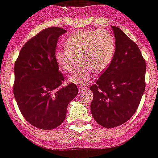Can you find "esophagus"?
Returning a JSON list of instances; mask_svg holds the SVG:
<instances>
[{"label": "esophagus", "mask_w": 158, "mask_h": 158, "mask_svg": "<svg viewBox=\"0 0 158 158\" xmlns=\"http://www.w3.org/2000/svg\"><path fill=\"white\" fill-rule=\"evenodd\" d=\"M84 90H86V88H84V87H79V92L80 93V94H82V91H84Z\"/></svg>", "instance_id": "obj_1"}]
</instances>
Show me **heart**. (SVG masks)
Returning <instances> with one entry per match:
<instances>
[{
    "instance_id": "1",
    "label": "heart",
    "mask_w": 158,
    "mask_h": 158,
    "mask_svg": "<svg viewBox=\"0 0 158 158\" xmlns=\"http://www.w3.org/2000/svg\"><path fill=\"white\" fill-rule=\"evenodd\" d=\"M115 48L114 36L106 29L79 31L68 38L63 49L56 51L55 60L61 71L70 72L80 59L82 65L69 76V81L84 86L92 80L94 72L101 73L109 67Z\"/></svg>"
}]
</instances>
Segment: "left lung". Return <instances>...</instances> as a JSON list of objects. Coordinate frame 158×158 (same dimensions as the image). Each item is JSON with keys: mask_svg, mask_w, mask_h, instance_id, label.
<instances>
[{"mask_svg": "<svg viewBox=\"0 0 158 158\" xmlns=\"http://www.w3.org/2000/svg\"><path fill=\"white\" fill-rule=\"evenodd\" d=\"M111 29L116 46L114 58L89 88L94 94L92 115L105 128L121 126L132 118L146 86V62L140 50L122 29Z\"/></svg>", "mask_w": 158, "mask_h": 158, "instance_id": "left-lung-1", "label": "left lung"}]
</instances>
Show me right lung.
I'll use <instances>...</instances> for the list:
<instances>
[{"label":"right lung","mask_w":158,"mask_h":158,"mask_svg":"<svg viewBox=\"0 0 158 158\" xmlns=\"http://www.w3.org/2000/svg\"><path fill=\"white\" fill-rule=\"evenodd\" d=\"M66 32L59 27L44 29L25 44L15 63V98L23 117L38 129L60 126L78 94L74 83L61 86L64 78L55 60L58 38Z\"/></svg>","instance_id":"add662e5"}]
</instances>
